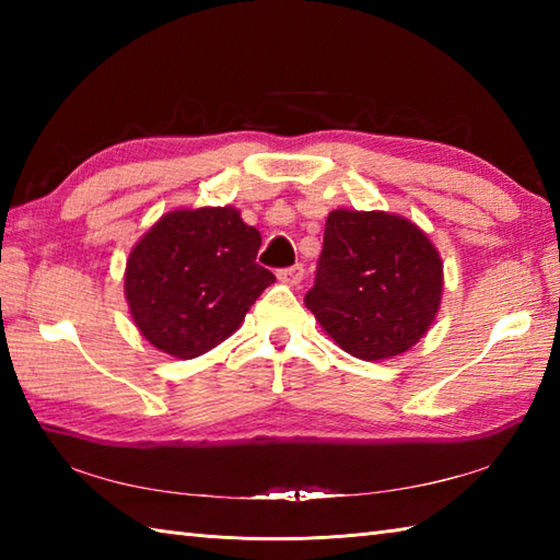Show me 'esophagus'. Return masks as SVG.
Segmentation results:
<instances>
[{"instance_id":"34e87169","label":"esophagus","mask_w":560,"mask_h":560,"mask_svg":"<svg viewBox=\"0 0 560 560\" xmlns=\"http://www.w3.org/2000/svg\"><path fill=\"white\" fill-rule=\"evenodd\" d=\"M303 277H305L303 265H293L289 269H281L279 271V281L287 283V287H299V283L303 281Z\"/></svg>"}]
</instances>
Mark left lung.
Segmentation results:
<instances>
[{"label":"left lung","mask_w":560,"mask_h":560,"mask_svg":"<svg viewBox=\"0 0 560 560\" xmlns=\"http://www.w3.org/2000/svg\"><path fill=\"white\" fill-rule=\"evenodd\" d=\"M443 283L438 247L413 221L389 211L335 209L305 307L347 353L387 361L431 329Z\"/></svg>","instance_id":"obj_1"}]
</instances>
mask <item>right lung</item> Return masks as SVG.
<instances>
[{
  "instance_id": "right-lung-1",
  "label": "right lung",
  "mask_w": 560,
  "mask_h": 560,
  "mask_svg": "<svg viewBox=\"0 0 560 560\" xmlns=\"http://www.w3.org/2000/svg\"><path fill=\"white\" fill-rule=\"evenodd\" d=\"M259 245V231L235 207L163 213L125 267V299L141 337L185 361L219 347L277 281L255 261Z\"/></svg>"
}]
</instances>
